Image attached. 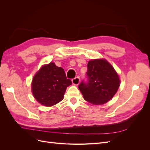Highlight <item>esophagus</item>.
<instances>
[{
	"mask_svg": "<svg viewBox=\"0 0 150 150\" xmlns=\"http://www.w3.org/2000/svg\"><path fill=\"white\" fill-rule=\"evenodd\" d=\"M79 81H80V80H79V77H76V78H75L74 79H72V84H73L74 85H76V86L78 85L79 84Z\"/></svg>",
	"mask_w": 150,
	"mask_h": 150,
	"instance_id": "esophagus-1",
	"label": "esophagus"
}]
</instances>
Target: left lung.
<instances>
[{
  "label": "left lung",
  "instance_id": "8db88e82",
  "mask_svg": "<svg viewBox=\"0 0 150 150\" xmlns=\"http://www.w3.org/2000/svg\"><path fill=\"white\" fill-rule=\"evenodd\" d=\"M87 76L88 83L82 82L78 88L85 100L94 105L108 103L120 88L119 75L105 59L89 61Z\"/></svg>",
  "mask_w": 150,
  "mask_h": 150
}]
</instances>
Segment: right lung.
I'll return each mask as SVG.
<instances>
[{"mask_svg": "<svg viewBox=\"0 0 150 150\" xmlns=\"http://www.w3.org/2000/svg\"><path fill=\"white\" fill-rule=\"evenodd\" d=\"M71 84L64 70L54 62H50L42 65L35 74L31 83V91L36 101L49 107L62 100L67 87Z\"/></svg>", "mask_w": 150, "mask_h": 150, "instance_id": "1", "label": "right lung"}]
</instances>
